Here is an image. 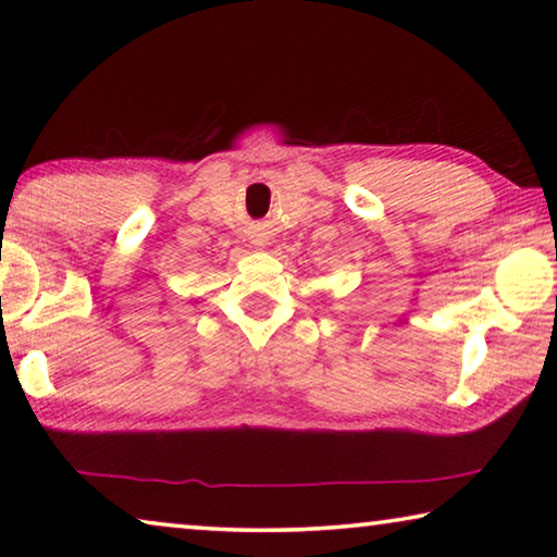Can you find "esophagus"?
Wrapping results in <instances>:
<instances>
[{
    "label": "esophagus",
    "mask_w": 557,
    "mask_h": 557,
    "mask_svg": "<svg viewBox=\"0 0 557 557\" xmlns=\"http://www.w3.org/2000/svg\"><path fill=\"white\" fill-rule=\"evenodd\" d=\"M252 243H256L258 248H265V245H268V238H265V235H252Z\"/></svg>",
    "instance_id": "obj_1"
}]
</instances>
